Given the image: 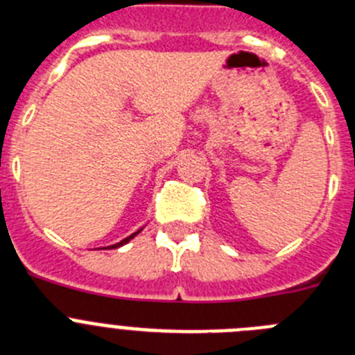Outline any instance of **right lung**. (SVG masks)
Segmentation results:
<instances>
[{"mask_svg": "<svg viewBox=\"0 0 355 355\" xmlns=\"http://www.w3.org/2000/svg\"><path fill=\"white\" fill-rule=\"evenodd\" d=\"M139 233H140V229H139V231H137V233H133V234H131V236L124 238V240H122V241H119V243H115V245H110V247H108V249H117V247L124 245V243H128V241H130V240H131V238H135V236H137V234H139Z\"/></svg>", "mask_w": 355, "mask_h": 355, "instance_id": "right-lung-1", "label": "right lung"}]
</instances>
